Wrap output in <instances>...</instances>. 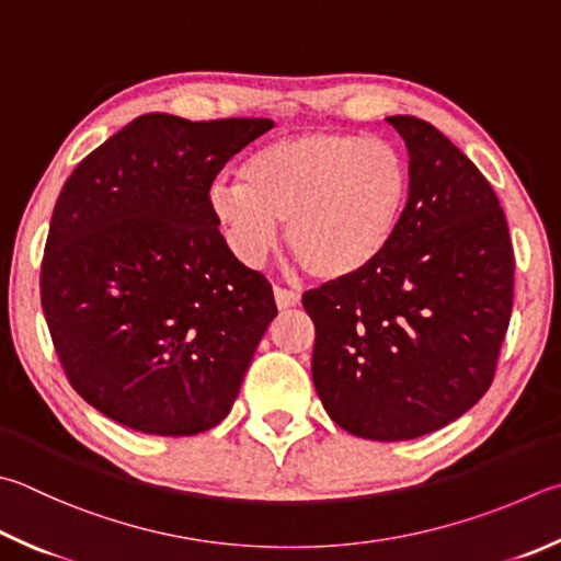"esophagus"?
I'll use <instances>...</instances> for the list:
<instances>
[{
  "label": "esophagus",
  "instance_id": "obj_1",
  "mask_svg": "<svg viewBox=\"0 0 561 561\" xmlns=\"http://www.w3.org/2000/svg\"><path fill=\"white\" fill-rule=\"evenodd\" d=\"M274 301H277V309H279V311H287V309L299 307V304H301V294H299V291L282 289V287H274Z\"/></svg>",
  "mask_w": 561,
  "mask_h": 561
}]
</instances>
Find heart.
<instances>
[{"mask_svg":"<svg viewBox=\"0 0 561 561\" xmlns=\"http://www.w3.org/2000/svg\"><path fill=\"white\" fill-rule=\"evenodd\" d=\"M240 181H218L208 206L242 260H260L287 222V245L309 277H360L392 245L410 206L412 167L387 139L301 131L254 149Z\"/></svg>","mask_w":561,"mask_h":561,"instance_id":"1","label":"heart"}]
</instances>
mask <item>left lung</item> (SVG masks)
Wrapping results in <instances>:
<instances>
[{"instance_id": "1", "label": "left lung", "mask_w": 561, "mask_h": 561, "mask_svg": "<svg viewBox=\"0 0 561 561\" xmlns=\"http://www.w3.org/2000/svg\"><path fill=\"white\" fill-rule=\"evenodd\" d=\"M412 167L392 245L360 277L304 294L311 375L341 430L404 442L442 430L493 382L513 311V245L495 191L430 122L394 115Z\"/></svg>"}]
</instances>
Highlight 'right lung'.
Masks as SVG:
<instances>
[{
    "label": "right lung",
    "instance_id": "obj_1",
    "mask_svg": "<svg viewBox=\"0 0 561 561\" xmlns=\"http://www.w3.org/2000/svg\"><path fill=\"white\" fill-rule=\"evenodd\" d=\"M272 125L151 112L80 161L60 191L41 307L70 385L117 424L191 436L236 402L277 304L230 252L208 191Z\"/></svg>",
    "mask_w": 561,
    "mask_h": 561
}]
</instances>
